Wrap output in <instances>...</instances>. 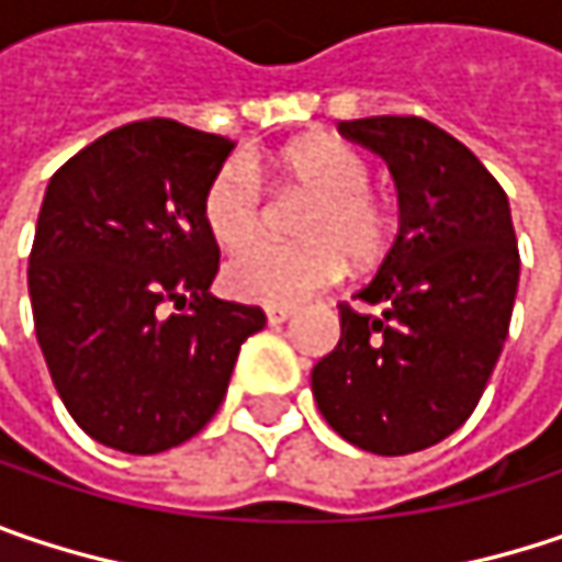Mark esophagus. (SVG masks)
Instances as JSON below:
<instances>
[{"instance_id": "obj_1", "label": "esophagus", "mask_w": 562, "mask_h": 562, "mask_svg": "<svg viewBox=\"0 0 562 562\" xmlns=\"http://www.w3.org/2000/svg\"><path fill=\"white\" fill-rule=\"evenodd\" d=\"M295 315V308H285V305H270L267 308V318L273 322V325H282V322H289Z\"/></svg>"}]
</instances>
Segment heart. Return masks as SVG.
<instances>
[{"label": "heart", "instance_id": "1", "mask_svg": "<svg viewBox=\"0 0 562 562\" xmlns=\"http://www.w3.org/2000/svg\"><path fill=\"white\" fill-rule=\"evenodd\" d=\"M273 173L308 192L299 218L305 240H260L225 267V285L237 299L260 305H299L344 277L347 257L373 263L392 244V215L370 189L367 160L331 137H305L273 160ZM202 225L225 250L257 237L263 222V186L247 164H225L202 189Z\"/></svg>", "mask_w": 562, "mask_h": 562}]
</instances>
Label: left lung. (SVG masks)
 I'll return each instance as SVG.
<instances>
[{"label": "left lung", "instance_id": "8db88e82", "mask_svg": "<svg viewBox=\"0 0 562 562\" xmlns=\"http://www.w3.org/2000/svg\"><path fill=\"white\" fill-rule=\"evenodd\" d=\"M380 154L398 189V237L357 292L383 315L340 308V340L312 370L318 412L380 457L425 450L480 405L518 292L505 189L480 157L415 115L340 122Z\"/></svg>", "mask_w": 562, "mask_h": 562}]
</instances>
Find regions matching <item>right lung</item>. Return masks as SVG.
Returning a JSON list of instances; mask_svg holds the SVG:
<instances>
[{
	"label": "right lung",
	"mask_w": 562,
	"mask_h": 562,
	"mask_svg": "<svg viewBox=\"0 0 562 562\" xmlns=\"http://www.w3.org/2000/svg\"><path fill=\"white\" fill-rule=\"evenodd\" d=\"M231 150L222 134L147 119L47 182L27 257L34 334L67 412L105 447L160 453L202 431L240 344L267 325L263 308L209 292L218 244L199 202Z\"/></svg>",
	"instance_id": "right-lung-1"
}]
</instances>
